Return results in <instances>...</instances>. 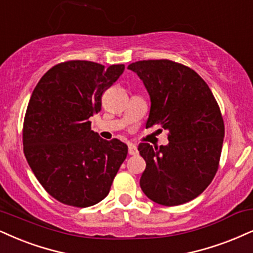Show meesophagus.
Returning <instances> with one entry per match:
<instances>
[{"label":"esophagus","instance_id":"esophagus-1","mask_svg":"<svg viewBox=\"0 0 253 253\" xmlns=\"http://www.w3.org/2000/svg\"><path fill=\"white\" fill-rule=\"evenodd\" d=\"M138 154V149L135 144H129V155H137Z\"/></svg>","mask_w":253,"mask_h":253}]
</instances>
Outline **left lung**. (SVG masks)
Returning <instances> with one entry per match:
<instances>
[{"instance_id": "obj_1", "label": "left lung", "mask_w": 253, "mask_h": 253, "mask_svg": "<svg viewBox=\"0 0 253 253\" xmlns=\"http://www.w3.org/2000/svg\"><path fill=\"white\" fill-rule=\"evenodd\" d=\"M127 69L138 75L150 95L145 126L169 131L168 145H138L146 163L141 189L165 207L192 201L212 182L219 165L224 121L216 98L195 70L173 61H138Z\"/></svg>"}]
</instances>
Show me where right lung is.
<instances>
[{
    "label": "right lung",
    "instance_id": "add662e5",
    "mask_svg": "<svg viewBox=\"0 0 253 253\" xmlns=\"http://www.w3.org/2000/svg\"><path fill=\"white\" fill-rule=\"evenodd\" d=\"M124 68L63 62L46 71L31 93L23 123L24 155L41 185L63 204H97L126 161V144L101 138L89 121L101 111L103 92Z\"/></svg>",
    "mask_w": 253,
    "mask_h": 253
}]
</instances>
